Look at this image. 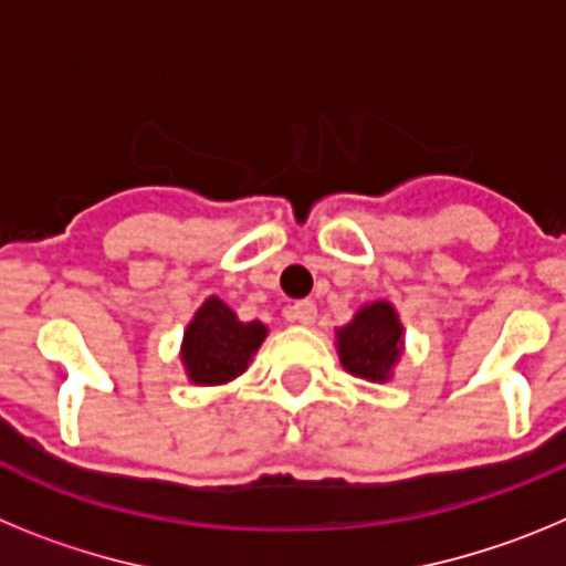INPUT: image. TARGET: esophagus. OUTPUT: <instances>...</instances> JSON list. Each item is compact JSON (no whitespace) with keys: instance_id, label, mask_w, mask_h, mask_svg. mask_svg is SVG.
Segmentation results:
<instances>
[{"instance_id":"esophagus-1","label":"esophagus","mask_w":566,"mask_h":566,"mask_svg":"<svg viewBox=\"0 0 566 566\" xmlns=\"http://www.w3.org/2000/svg\"><path fill=\"white\" fill-rule=\"evenodd\" d=\"M292 317L297 319L300 326H312L314 319H317V306H314L312 300H297L292 306Z\"/></svg>"}]
</instances>
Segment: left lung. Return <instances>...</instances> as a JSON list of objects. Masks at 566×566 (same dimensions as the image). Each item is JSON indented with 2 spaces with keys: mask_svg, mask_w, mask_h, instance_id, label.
Segmentation results:
<instances>
[{
  "mask_svg": "<svg viewBox=\"0 0 566 566\" xmlns=\"http://www.w3.org/2000/svg\"><path fill=\"white\" fill-rule=\"evenodd\" d=\"M339 359L354 377L382 382L402 352V326L391 303H371L339 328Z\"/></svg>",
  "mask_w": 566,
  "mask_h": 566,
  "instance_id": "obj_1",
  "label": "left lung"
}]
</instances>
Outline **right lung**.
<instances>
[{"mask_svg": "<svg viewBox=\"0 0 566 566\" xmlns=\"http://www.w3.org/2000/svg\"><path fill=\"white\" fill-rule=\"evenodd\" d=\"M266 337V326L240 323L232 308L209 297L184 334V363L192 382L221 385L247 371V363Z\"/></svg>", "mask_w": 566, "mask_h": 566, "instance_id": "obj_1", "label": "right lung"}]
</instances>
